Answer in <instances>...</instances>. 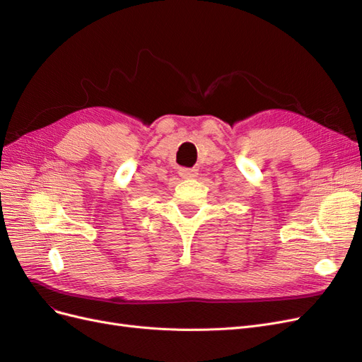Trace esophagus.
I'll list each match as a JSON object with an SVG mask.
<instances>
[{
    "instance_id": "esophagus-1",
    "label": "esophagus",
    "mask_w": 362,
    "mask_h": 362,
    "mask_svg": "<svg viewBox=\"0 0 362 362\" xmlns=\"http://www.w3.org/2000/svg\"><path fill=\"white\" fill-rule=\"evenodd\" d=\"M180 175L182 178H194L196 175H198V170L196 169H187V168H182V169H180Z\"/></svg>"
}]
</instances>
